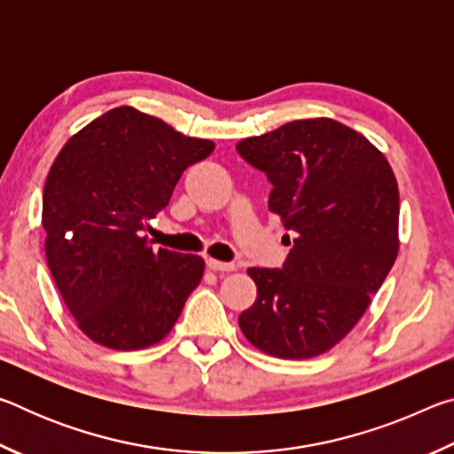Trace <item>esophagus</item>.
Here are the masks:
<instances>
[{"mask_svg":"<svg viewBox=\"0 0 454 454\" xmlns=\"http://www.w3.org/2000/svg\"><path fill=\"white\" fill-rule=\"evenodd\" d=\"M206 266H208L210 270H214V272H232V270H236L234 262H220V260H214V258L206 260Z\"/></svg>","mask_w":454,"mask_h":454,"instance_id":"esophagus-1","label":"esophagus"}]
</instances>
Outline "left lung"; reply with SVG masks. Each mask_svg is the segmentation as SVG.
Wrapping results in <instances>:
<instances>
[{"label":"left lung","mask_w":454,"mask_h":454,"mask_svg":"<svg viewBox=\"0 0 454 454\" xmlns=\"http://www.w3.org/2000/svg\"><path fill=\"white\" fill-rule=\"evenodd\" d=\"M236 150L272 182L268 210L292 244L282 268H250L256 301L238 318L252 347L325 355L363 318L398 254V184L384 153L330 118L288 121Z\"/></svg>","instance_id":"8db88e82"}]
</instances>
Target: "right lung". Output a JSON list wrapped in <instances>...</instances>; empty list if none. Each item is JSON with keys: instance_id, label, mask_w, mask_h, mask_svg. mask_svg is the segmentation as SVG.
Here are the masks:
<instances>
[{"instance_id": "obj_1", "label": "right lung", "mask_w": 454, "mask_h": 454, "mask_svg": "<svg viewBox=\"0 0 454 454\" xmlns=\"http://www.w3.org/2000/svg\"><path fill=\"white\" fill-rule=\"evenodd\" d=\"M214 150L160 118L120 106L59 150L43 186L45 258L75 325L99 347L142 350L170 334L204 258L142 236L182 172Z\"/></svg>"}]
</instances>
